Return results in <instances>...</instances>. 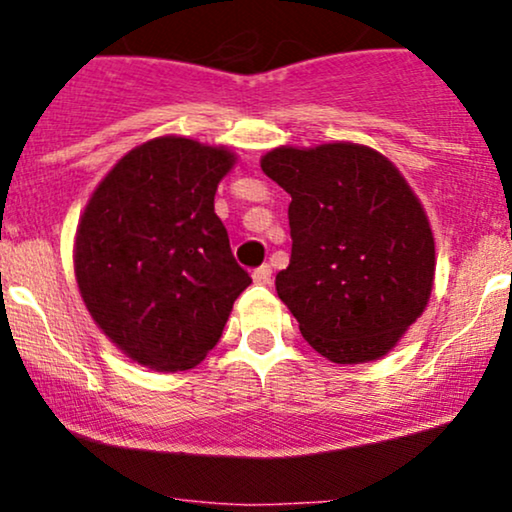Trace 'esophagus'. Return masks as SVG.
Returning a JSON list of instances; mask_svg holds the SVG:
<instances>
[{"mask_svg": "<svg viewBox=\"0 0 512 512\" xmlns=\"http://www.w3.org/2000/svg\"><path fill=\"white\" fill-rule=\"evenodd\" d=\"M252 279H255V284L267 286L269 281H272V267H269V264H262L260 269H255V272H252Z\"/></svg>", "mask_w": 512, "mask_h": 512, "instance_id": "esophagus-1", "label": "esophagus"}]
</instances>
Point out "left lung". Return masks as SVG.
<instances>
[{"label":"left lung","instance_id":"1","mask_svg":"<svg viewBox=\"0 0 512 512\" xmlns=\"http://www.w3.org/2000/svg\"><path fill=\"white\" fill-rule=\"evenodd\" d=\"M260 166L291 195V262L276 293L332 363L383 358L426 310L436 243L419 197L380 151L276 146Z\"/></svg>","mask_w":512,"mask_h":512}]
</instances>
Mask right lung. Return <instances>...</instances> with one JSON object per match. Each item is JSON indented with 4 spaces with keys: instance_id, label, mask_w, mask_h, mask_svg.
Returning a JSON list of instances; mask_svg holds the SVG:
<instances>
[{
    "instance_id": "1",
    "label": "right lung",
    "mask_w": 512,
    "mask_h": 512,
    "mask_svg": "<svg viewBox=\"0 0 512 512\" xmlns=\"http://www.w3.org/2000/svg\"><path fill=\"white\" fill-rule=\"evenodd\" d=\"M236 154L187 137L134 146L98 182L74 240V274L93 322L146 368L190 370L219 342L252 284L214 195Z\"/></svg>"
}]
</instances>
